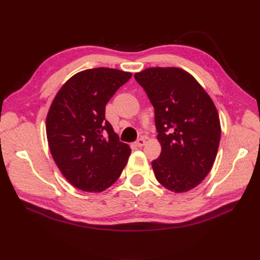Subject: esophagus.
I'll use <instances>...</instances> for the list:
<instances>
[{
    "label": "esophagus",
    "mask_w": 260,
    "mask_h": 260,
    "mask_svg": "<svg viewBox=\"0 0 260 260\" xmlns=\"http://www.w3.org/2000/svg\"><path fill=\"white\" fill-rule=\"evenodd\" d=\"M136 144H137V146H139V147L143 146V145L145 144V140H144L143 138H140V139H138V141L136 142Z\"/></svg>",
    "instance_id": "34e87169"
}]
</instances>
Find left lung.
Wrapping results in <instances>:
<instances>
[{"instance_id":"left-lung-1","label":"left lung","mask_w":260,"mask_h":260,"mask_svg":"<svg viewBox=\"0 0 260 260\" xmlns=\"http://www.w3.org/2000/svg\"><path fill=\"white\" fill-rule=\"evenodd\" d=\"M155 111L161 152L155 177L182 193L206 178L216 159L221 127L214 102L195 78L177 67H153L135 75Z\"/></svg>"}]
</instances>
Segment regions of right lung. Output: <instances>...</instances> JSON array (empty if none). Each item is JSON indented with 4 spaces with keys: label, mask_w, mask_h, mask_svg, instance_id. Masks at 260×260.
I'll return each instance as SVG.
<instances>
[{
    "label": "right lung",
    "mask_w": 260,
    "mask_h": 260,
    "mask_svg": "<svg viewBox=\"0 0 260 260\" xmlns=\"http://www.w3.org/2000/svg\"><path fill=\"white\" fill-rule=\"evenodd\" d=\"M132 74L113 68L86 69L73 76L54 98L46 117V137L58 169L85 192L114 184L131 148L105 120V106Z\"/></svg>",
    "instance_id": "right-lung-1"
}]
</instances>
